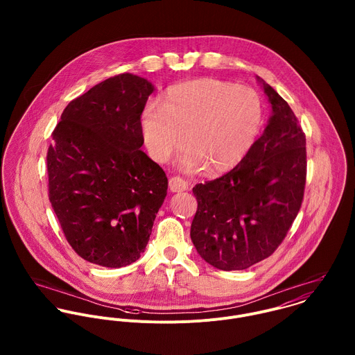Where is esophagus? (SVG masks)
Here are the masks:
<instances>
[{"label": "esophagus", "instance_id": "1", "mask_svg": "<svg viewBox=\"0 0 355 355\" xmlns=\"http://www.w3.org/2000/svg\"><path fill=\"white\" fill-rule=\"evenodd\" d=\"M189 183L186 180H183L182 178L179 176H175V178H171L169 179V190L172 193H182V191H186L189 190Z\"/></svg>", "mask_w": 355, "mask_h": 355}]
</instances>
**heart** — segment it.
Returning <instances> with one entry per match:
<instances>
[{
	"label": "heart",
	"instance_id": "1",
	"mask_svg": "<svg viewBox=\"0 0 355 355\" xmlns=\"http://www.w3.org/2000/svg\"><path fill=\"white\" fill-rule=\"evenodd\" d=\"M262 123V101L254 89L200 78L172 86L164 105H146L139 127L154 161L165 162L187 142L180 168L224 173L246 157Z\"/></svg>",
	"mask_w": 355,
	"mask_h": 355
}]
</instances>
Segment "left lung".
Segmentation results:
<instances>
[{
	"mask_svg": "<svg viewBox=\"0 0 355 355\" xmlns=\"http://www.w3.org/2000/svg\"><path fill=\"white\" fill-rule=\"evenodd\" d=\"M257 82L272 112L262 135L232 171L193 189L198 209L191 241L203 261L221 270H243L268 258L304 200V131L290 105L261 78Z\"/></svg>",
	"mask_w": 355,
	"mask_h": 355,
	"instance_id": "obj_1",
	"label": "left lung"
}]
</instances>
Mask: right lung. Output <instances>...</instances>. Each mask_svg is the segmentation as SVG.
Instances as JSON below:
<instances>
[{
	"label": "right lung",
	"mask_w": 355,
	"mask_h": 355,
	"mask_svg": "<svg viewBox=\"0 0 355 355\" xmlns=\"http://www.w3.org/2000/svg\"><path fill=\"white\" fill-rule=\"evenodd\" d=\"M152 83L109 78L69 102L48 152L49 200L72 249L121 268L145 252L168 179L146 153L139 120Z\"/></svg>",
	"instance_id": "add662e5"
}]
</instances>
